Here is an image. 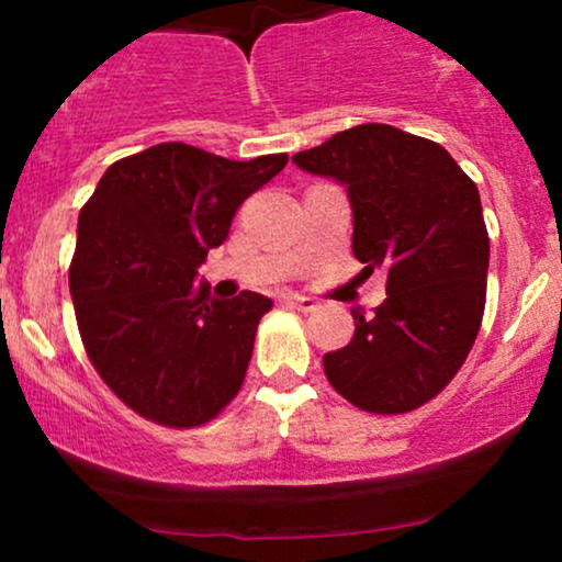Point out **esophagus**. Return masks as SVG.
I'll list each match as a JSON object with an SVG mask.
<instances>
[{"label": "esophagus", "instance_id": "esophagus-1", "mask_svg": "<svg viewBox=\"0 0 562 562\" xmlns=\"http://www.w3.org/2000/svg\"><path fill=\"white\" fill-rule=\"evenodd\" d=\"M285 303H288V306L299 308V312H303V314L317 312V301L308 299V295H285Z\"/></svg>", "mask_w": 562, "mask_h": 562}]
</instances>
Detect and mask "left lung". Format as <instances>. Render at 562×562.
Instances as JSON below:
<instances>
[{"label":"left lung","mask_w":562,"mask_h":562,"mask_svg":"<svg viewBox=\"0 0 562 562\" xmlns=\"http://www.w3.org/2000/svg\"><path fill=\"white\" fill-rule=\"evenodd\" d=\"M293 164L346 184L353 256L385 272L372 314L353 308V338L325 353L346 402L402 415L438 396L465 364L486 306L488 232L479 187L438 142L389 124L338 132Z\"/></svg>","instance_id":"obj_1"}]
</instances>
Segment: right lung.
<instances>
[{
	"label": "right lung",
	"mask_w": 562,
	"mask_h": 562,
	"mask_svg": "<svg viewBox=\"0 0 562 562\" xmlns=\"http://www.w3.org/2000/svg\"><path fill=\"white\" fill-rule=\"evenodd\" d=\"M285 164L164 142L115 160L83 203L68 269L76 322L97 375L145 420L195 428L240 391L272 301L250 290L216 301L195 274Z\"/></svg>",
	"instance_id": "obj_1"
}]
</instances>
